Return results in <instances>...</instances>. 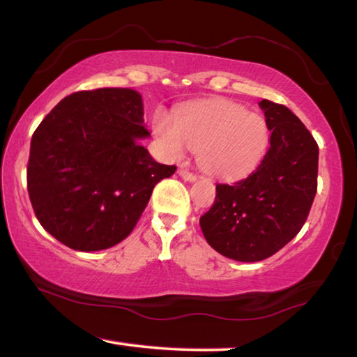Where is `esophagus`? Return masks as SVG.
I'll list each match as a JSON object with an SVG mask.
<instances>
[{
    "label": "esophagus",
    "instance_id": "esophagus-1",
    "mask_svg": "<svg viewBox=\"0 0 357 357\" xmlns=\"http://www.w3.org/2000/svg\"><path fill=\"white\" fill-rule=\"evenodd\" d=\"M178 173H179V176L183 178L184 181H190V183H193V181H197V174L189 172V170H187V168H179Z\"/></svg>",
    "mask_w": 357,
    "mask_h": 357
}]
</instances>
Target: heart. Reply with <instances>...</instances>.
<instances>
[{
  "label": "heart",
  "instance_id": "obj_1",
  "mask_svg": "<svg viewBox=\"0 0 357 357\" xmlns=\"http://www.w3.org/2000/svg\"><path fill=\"white\" fill-rule=\"evenodd\" d=\"M154 134L165 154L181 158L198 151V164L217 178L234 179L251 173L267 153L270 132L264 116L228 100H209L185 107L174 119L154 115Z\"/></svg>",
  "mask_w": 357,
  "mask_h": 357
}]
</instances>
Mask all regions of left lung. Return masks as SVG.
Segmentation results:
<instances>
[{
  "label": "left lung",
  "mask_w": 357,
  "mask_h": 357,
  "mask_svg": "<svg viewBox=\"0 0 357 357\" xmlns=\"http://www.w3.org/2000/svg\"><path fill=\"white\" fill-rule=\"evenodd\" d=\"M259 106L271 131L270 148L248 178L217 184L215 201L199 218L213 250L238 262L264 261L294 238L307 220L317 193L319 145L282 105Z\"/></svg>",
  "instance_id": "obj_1"
}]
</instances>
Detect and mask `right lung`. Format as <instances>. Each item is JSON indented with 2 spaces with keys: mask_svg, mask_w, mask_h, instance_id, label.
I'll list each match as a JSON object with an SVG mask.
<instances>
[{
  "mask_svg": "<svg viewBox=\"0 0 357 357\" xmlns=\"http://www.w3.org/2000/svg\"><path fill=\"white\" fill-rule=\"evenodd\" d=\"M148 135L132 89L82 90L54 106L32 134L26 170L43 228L77 251L111 248L131 234L154 185L176 170L139 144Z\"/></svg>",
  "mask_w": 357,
  "mask_h": 357,
  "instance_id": "obj_1",
  "label": "right lung"
}]
</instances>
